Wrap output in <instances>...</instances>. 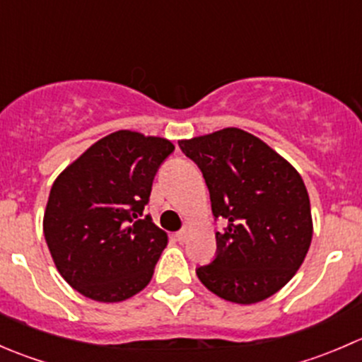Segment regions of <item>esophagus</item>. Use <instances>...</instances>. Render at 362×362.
I'll list each match as a JSON object with an SVG mask.
<instances>
[{
	"mask_svg": "<svg viewBox=\"0 0 362 362\" xmlns=\"http://www.w3.org/2000/svg\"><path fill=\"white\" fill-rule=\"evenodd\" d=\"M187 236H189V228H182L180 231L177 233V240H178V242H180V243H184L185 240H187Z\"/></svg>",
	"mask_w": 362,
	"mask_h": 362,
	"instance_id": "1",
	"label": "esophagus"
}]
</instances>
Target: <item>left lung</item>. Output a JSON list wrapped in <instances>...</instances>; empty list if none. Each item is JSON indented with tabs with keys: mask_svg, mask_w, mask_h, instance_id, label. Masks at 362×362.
I'll list each match as a JSON object with an SVG mask.
<instances>
[{
	"mask_svg": "<svg viewBox=\"0 0 362 362\" xmlns=\"http://www.w3.org/2000/svg\"><path fill=\"white\" fill-rule=\"evenodd\" d=\"M202 170L217 252L196 275L218 298L250 305L282 289L305 261L312 211L303 178L264 141L238 127L178 141Z\"/></svg>",
	"mask_w": 362,
	"mask_h": 362,
	"instance_id": "left-lung-1",
	"label": "left lung"
}]
</instances>
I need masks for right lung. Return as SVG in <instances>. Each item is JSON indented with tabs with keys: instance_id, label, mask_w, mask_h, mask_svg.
<instances>
[{
	"instance_id": "1",
	"label": "right lung",
	"mask_w": 362,
	"mask_h": 362,
	"mask_svg": "<svg viewBox=\"0 0 362 362\" xmlns=\"http://www.w3.org/2000/svg\"><path fill=\"white\" fill-rule=\"evenodd\" d=\"M173 151L164 138L117 131L56 178L43 233L57 269L80 294L124 301L151 282L168 236L144 210Z\"/></svg>"
}]
</instances>
